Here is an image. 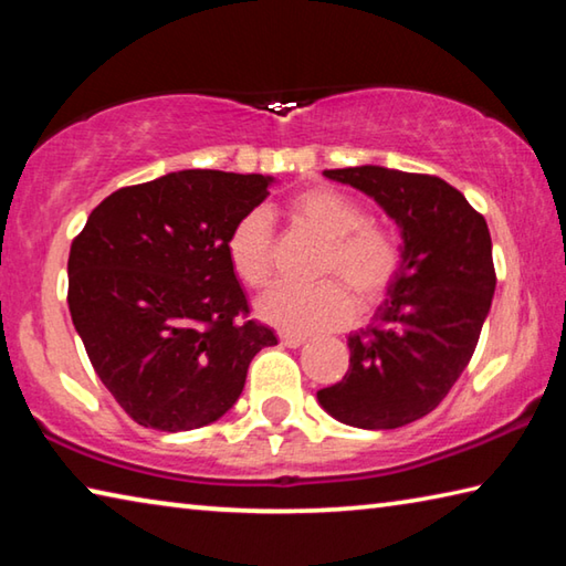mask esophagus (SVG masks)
<instances>
[{
    "label": "esophagus",
    "mask_w": 566,
    "mask_h": 566,
    "mask_svg": "<svg viewBox=\"0 0 566 566\" xmlns=\"http://www.w3.org/2000/svg\"><path fill=\"white\" fill-rule=\"evenodd\" d=\"M280 342L284 344V347L296 349V347H302L306 337H304V334H294V332H280Z\"/></svg>",
    "instance_id": "obj_1"
}]
</instances>
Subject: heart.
Instances as JSON below:
<instances>
[{
  "label": "heart",
  "mask_w": 566,
  "mask_h": 566,
  "mask_svg": "<svg viewBox=\"0 0 566 566\" xmlns=\"http://www.w3.org/2000/svg\"><path fill=\"white\" fill-rule=\"evenodd\" d=\"M290 222L322 237L314 284H276L256 312L284 332L310 334L347 324L354 302L361 310L385 300L405 260L399 237L389 227L364 219L352 197L332 187H312L286 202ZM224 252L237 280L264 290L274 272V232L262 209H249L229 227ZM355 300L352 301L350 296Z\"/></svg>",
  "instance_id": "1"
}]
</instances>
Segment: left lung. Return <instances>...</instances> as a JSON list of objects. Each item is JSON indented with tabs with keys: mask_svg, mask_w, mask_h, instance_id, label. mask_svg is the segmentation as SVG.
I'll return each mask as SVG.
<instances>
[{
	"mask_svg": "<svg viewBox=\"0 0 566 566\" xmlns=\"http://www.w3.org/2000/svg\"><path fill=\"white\" fill-rule=\"evenodd\" d=\"M401 227L405 260L369 327L349 334V369L317 391L334 419L397 429L439 407L476 349L496 286L484 217L444 179L387 167L324 169Z\"/></svg>",
	"mask_w": 566,
	"mask_h": 566,
	"instance_id": "left-lung-1",
	"label": "left lung"
}]
</instances>
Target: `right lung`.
Listing matches in <instances>:
<instances>
[{
    "label": "right lung",
    "mask_w": 566,
    "mask_h": 566,
    "mask_svg": "<svg viewBox=\"0 0 566 566\" xmlns=\"http://www.w3.org/2000/svg\"><path fill=\"white\" fill-rule=\"evenodd\" d=\"M272 177L171 171L92 209L70 249L74 329L102 385L142 427L212 424L244 389L249 361L276 344L249 319L229 266V227L270 197Z\"/></svg>",
    "instance_id": "right-lung-1"
}]
</instances>
